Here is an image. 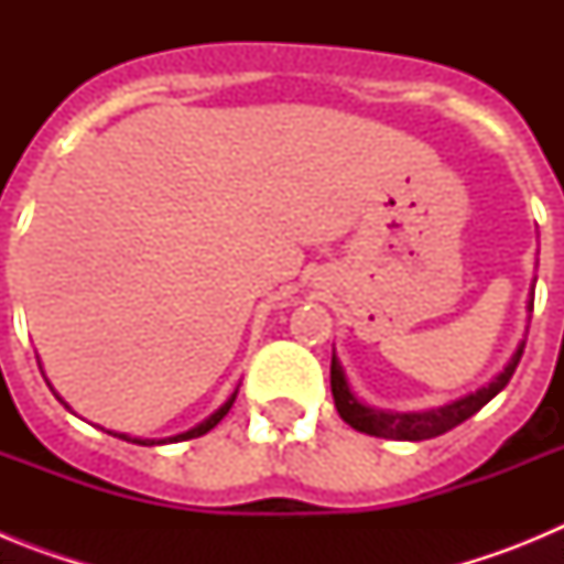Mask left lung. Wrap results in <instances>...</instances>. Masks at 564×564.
<instances>
[{"label": "left lung", "mask_w": 564, "mask_h": 564, "mask_svg": "<svg viewBox=\"0 0 564 564\" xmlns=\"http://www.w3.org/2000/svg\"><path fill=\"white\" fill-rule=\"evenodd\" d=\"M528 311H534V296L528 302ZM522 350H525V341L517 347V352L511 356L506 370L495 378V381L477 390L475 395L460 398V401L449 403V406H441V410H430V412H381V410H370V406H364L352 398L350 387H347V378H344L341 364L336 361V352H333L330 361V390H333V401H336V410L344 421L350 423L352 430L367 432V435L376 437H390V441H430V437L443 435V432L455 430L460 426L463 421L480 412L497 392L511 381L514 376L517 364H520Z\"/></svg>", "instance_id": "8db88e82"}]
</instances>
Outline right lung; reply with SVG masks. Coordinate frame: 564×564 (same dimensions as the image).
<instances>
[{
    "label": "right lung",
    "mask_w": 564,
    "mask_h": 564,
    "mask_svg": "<svg viewBox=\"0 0 564 564\" xmlns=\"http://www.w3.org/2000/svg\"><path fill=\"white\" fill-rule=\"evenodd\" d=\"M234 398H237V392H234V395H231V398H228V401H226V403H223L220 410H217V412H214V415H212V417H208V421H203V423H200V426H194V430H192V432H183V435H177V437H169V443H177V441H192V437H200V435H206V432H212V430H214V426H217V423H220V421H223V417H226V412H228V410H231V403H234ZM115 437H123V441H129V437H127V435H115ZM132 443H143V446H152V443H154V441H138V437H134V441H132ZM158 443H166V441H158Z\"/></svg>",
    "instance_id": "obj_1"
}]
</instances>
